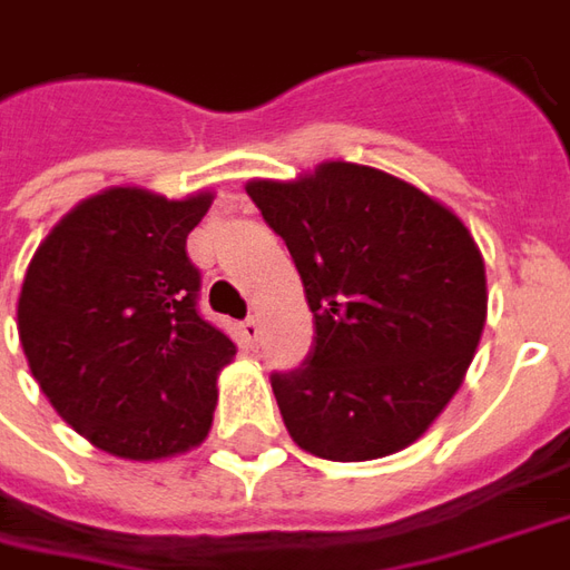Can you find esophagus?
Returning a JSON list of instances; mask_svg holds the SVG:
<instances>
[{
    "label": "esophagus",
    "instance_id": "34e87169",
    "mask_svg": "<svg viewBox=\"0 0 570 570\" xmlns=\"http://www.w3.org/2000/svg\"><path fill=\"white\" fill-rule=\"evenodd\" d=\"M240 340H244L249 348H256V342H258V321H256V317H249V321H244V324H240Z\"/></svg>",
    "mask_w": 570,
    "mask_h": 570
}]
</instances>
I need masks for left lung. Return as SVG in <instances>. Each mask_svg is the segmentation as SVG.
Listing matches in <instances>:
<instances>
[{
    "mask_svg": "<svg viewBox=\"0 0 570 570\" xmlns=\"http://www.w3.org/2000/svg\"><path fill=\"white\" fill-rule=\"evenodd\" d=\"M246 194L284 237L314 314L305 364L272 376L289 438L333 463L410 448L463 385L488 321L472 230L416 185L361 163L253 178Z\"/></svg>",
    "mask_w": 570,
    "mask_h": 570,
    "instance_id": "obj_1",
    "label": "left lung"
}]
</instances>
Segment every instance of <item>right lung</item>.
Instances as JSON below:
<instances>
[{
	"label": "right lung",
	"mask_w": 570,
	"mask_h": 570,
	"mask_svg": "<svg viewBox=\"0 0 570 570\" xmlns=\"http://www.w3.org/2000/svg\"><path fill=\"white\" fill-rule=\"evenodd\" d=\"M213 190L117 185L77 203L27 265L18 336L63 423L98 451L157 463L200 448L234 342L197 314L188 234Z\"/></svg>",
	"instance_id": "obj_1"
}]
</instances>
